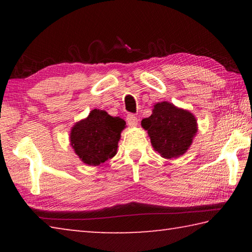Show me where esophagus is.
Listing matches in <instances>:
<instances>
[{"label": "esophagus", "mask_w": 252, "mask_h": 252, "mask_svg": "<svg viewBox=\"0 0 252 252\" xmlns=\"http://www.w3.org/2000/svg\"><path fill=\"white\" fill-rule=\"evenodd\" d=\"M126 122H127V125L132 127L136 126V125H138V118H136L134 114H127Z\"/></svg>", "instance_id": "esophagus-1"}]
</instances>
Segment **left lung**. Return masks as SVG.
Wrapping results in <instances>:
<instances>
[{
  "instance_id": "8db88e82",
  "label": "left lung",
  "mask_w": 252,
  "mask_h": 252,
  "mask_svg": "<svg viewBox=\"0 0 252 252\" xmlns=\"http://www.w3.org/2000/svg\"><path fill=\"white\" fill-rule=\"evenodd\" d=\"M155 151L164 159H176L189 150L197 135V119L190 111L168 101L153 105L152 114L141 121Z\"/></svg>"
}]
</instances>
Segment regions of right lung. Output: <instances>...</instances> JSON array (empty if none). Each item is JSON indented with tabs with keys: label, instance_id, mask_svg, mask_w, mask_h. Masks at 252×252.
Returning <instances> with one entry per match:
<instances>
[{
	"label": "right lung",
	"instance_id": "add662e5",
	"mask_svg": "<svg viewBox=\"0 0 252 252\" xmlns=\"http://www.w3.org/2000/svg\"><path fill=\"white\" fill-rule=\"evenodd\" d=\"M126 121L111 117L104 110L93 109L72 126L70 144L83 163L99 165L117 155Z\"/></svg>",
	"mask_w": 252,
	"mask_h": 252
}]
</instances>
